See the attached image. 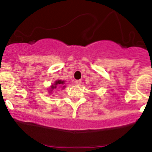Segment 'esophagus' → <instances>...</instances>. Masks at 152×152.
<instances>
[{
  "label": "esophagus",
  "instance_id": "obj_1",
  "mask_svg": "<svg viewBox=\"0 0 152 152\" xmlns=\"http://www.w3.org/2000/svg\"><path fill=\"white\" fill-rule=\"evenodd\" d=\"M75 84H76V85H80V84H81V80H76L75 81Z\"/></svg>",
  "mask_w": 152,
  "mask_h": 152
}]
</instances>
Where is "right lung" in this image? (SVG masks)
I'll return each mask as SVG.
<instances>
[{
	"instance_id": "1",
	"label": "right lung",
	"mask_w": 152,
	"mask_h": 152,
	"mask_svg": "<svg viewBox=\"0 0 152 152\" xmlns=\"http://www.w3.org/2000/svg\"><path fill=\"white\" fill-rule=\"evenodd\" d=\"M64 80H56V82H55V84H52V85L51 86L50 90H49V91H50V92H52V91H53V89H56V88H57L58 86H61H61L64 85ZM62 88H65V86H63Z\"/></svg>"
}]
</instances>
